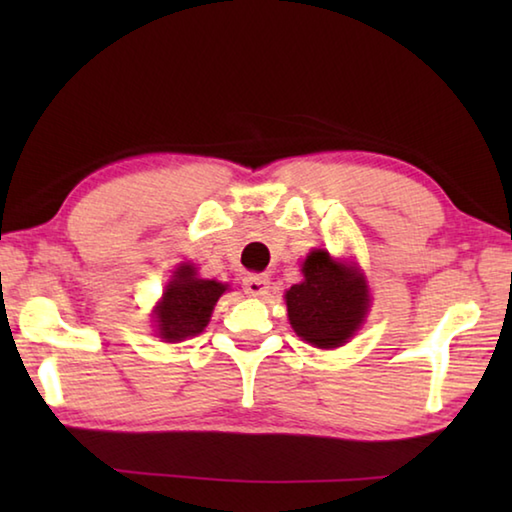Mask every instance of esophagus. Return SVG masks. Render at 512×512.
<instances>
[{
  "label": "esophagus",
  "instance_id": "obj_1",
  "mask_svg": "<svg viewBox=\"0 0 512 512\" xmlns=\"http://www.w3.org/2000/svg\"><path fill=\"white\" fill-rule=\"evenodd\" d=\"M268 287H271V282H268L266 275H246L244 277V291L248 293V296L262 298L268 293Z\"/></svg>",
  "mask_w": 512,
  "mask_h": 512
}]
</instances>
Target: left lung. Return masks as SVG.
Here are the masks:
<instances>
[{
  "label": "left lung",
  "mask_w": 512,
  "mask_h": 512,
  "mask_svg": "<svg viewBox=\"0 0 512 512\" xmlns=\"http://www.w3.org/2000/svg\"><path fill=\"white\" fill-rule=\"evenodd\" d=\"M305 280L287 291L291 327L316 348H339L357 332L368 311V284L357 268L314 250L302 264Z\"/></svg>",
  "instance_id": "1"
}]
</instances>
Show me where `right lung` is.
Segmentation results:
<instances>
[{"mask_svg": "<svg viewBox=\"0 0 512 512\" xmlns=\"http://www.w3.org/2000/svg\"><path fill=\"white\" fill-rule=\"evenodd\" d=\"M225 284L214 280H198L194 266L183 264L164 289V298L155 311L160 339L183 341L203 332L210 323L216 300Z\"/></svg>", "mask_w": 512, "mask_h": 512, "instance_id": "add662e5", "label": "right lung"}]
</instances>
